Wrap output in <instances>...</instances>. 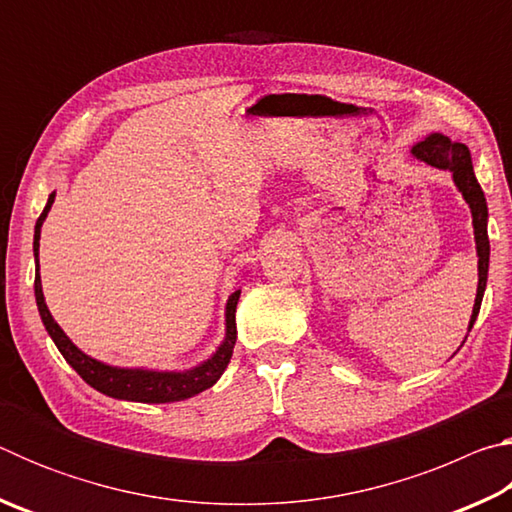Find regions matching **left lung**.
<instances>
[{
    "label": "left lung",
    "mask_w": 512,
    "mask_h": 512,
    "mask_svg": "<svg viewBox=\"0 0 512 512\" xmlns=\"http://www.w3.org/2000/svg\"><path fill=\"white\" fill-rule=\"evenodd\" d=\"M411 153L418 160L431 164V167L452 173L454 185L458 187V192L463 194L465 203L470 205L476 255H479V287H476V300H474L470 327H467V329H472L474 320H476V316H479V309H481L485 282H488L490 241H488V205H485V196H483L479 180H476V176H474L470 149H467V146L461 142H452L443 133H431L429 137H424L422 142L415 144Z\"/></svg>",
    "instance_id": "1"
}]
</instances>
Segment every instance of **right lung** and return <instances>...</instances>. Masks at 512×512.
Wrapping results in <instances>:
<instances>
[{
	"instance_id": "add662e5",
	"label": "right lung",
	"mask_w": 512,
	"mask_h": 512,
	"mask_svg": "<svg viewBox=\"0 0 512 512\" xmlns=\"http://www.w3.org/2000/svg\"><path fill=\"white\" fill-rule=\"evenodd\" d=\"M56 192L49 194V201L42 210L40 219L36 223V235H33V255H36V302L42 323L51 336V341L56 343L58 352L63 354L65 361L72 366L79 375L88 381L92 388H97L99 393L115 397V400H128V402H144V404H164V402H180L189 400L198 393H203L205 388L214 386L223 370L228 368L232 350H235L237 341V323H235V311L241 291H235L228 298L225 305V339L216 348L210 359L198 363L196 368L185 372H169V370H144V368H117L101 363L97 359L88 357L81 352L76 345L69 341V336L60 329V325L49 314L45 296H42V282H40V262H38V248H40V228L45 223L47 214L54 205Z\"/></svg>"
}]
</instances>
